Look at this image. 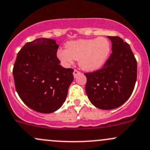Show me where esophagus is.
<instances>
[{"label":"esophagus","instance_id":"34e87169","mask_svg":"<svg viewBox=\"0 0 150 150\" xmlns=\"http://www.w3.org/2000/svg\"><path fill=\"white\" fill-rule=\"evenodd\" d=\"M79 73H80V72L78 70H74V71H73V75H74V77H75V78H76V76Z\"/></svg>","mask_w":150,"mask_h":150}]
</instances>
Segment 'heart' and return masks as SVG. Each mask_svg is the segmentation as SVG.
I'll use <instances>...</instances> for the list:
<instances>
[{
    "instance_id": "b5f03b06",
    "label": "heart",
    "mask_w": 150,
    "mask_h": 150,
    "mask_svg": "<svg viewBox=\"0 0 150 150\" xmlns=\"http://www.w3.org/2000/svg\"><path fill=\"white\" fill-rule=\"evenodd\" d=\"M111 50V43L105 37L80 39L68 42L66 49H59L57 57L65 65H70L77 59L83 70L95 71L106 62Z\"/></svg>"
}]
</instances>
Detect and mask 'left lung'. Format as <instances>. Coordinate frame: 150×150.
Returning <instances> with one entry per match:
<instances>
[{
	"mask_svg": "<svg viewBox=\"0 0 150 150\" xmlns=\"http://www.w3.org/2000/svg\"><path fill=\"white\" fill-rule=\"evenodd\" d=\"M112 53L101 69L86 72V91L97 108L111 110L124 104L132 95L137 76V63L129 44L119 37H108Z\"/></svg>",
	"mask_w": 150,
	"mask_h": 150,
	"instance_id": "8db88e82",
	"label": "left lung"
}]
</instances>
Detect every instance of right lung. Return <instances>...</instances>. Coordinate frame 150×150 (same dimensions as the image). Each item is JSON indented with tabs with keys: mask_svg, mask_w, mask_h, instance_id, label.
Returning <instances> with one entry per match:
<instances>
[{
	"mask_svg": "<svg viewBox=\"0 0 150 150\" xmlns=\"http://www.w3.org/2000/svg\"><path fill=\"white\" fill-rule=\"evenodd\" d=\"M58 47L54 39L39 38L22 47L14 63L16 90L22 101L37 112L59 109L74 79L73 69L59 64Z\"/></svg>",
	"mask_w": 150,
	"mask_h": 150,
	"instance_id": "obj_1",
	"label": "right lung"
}]
</instances>
